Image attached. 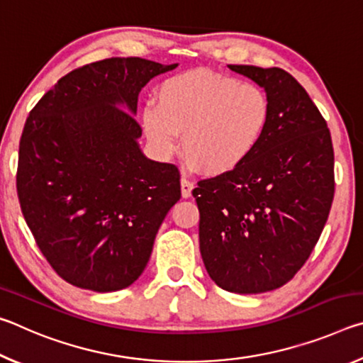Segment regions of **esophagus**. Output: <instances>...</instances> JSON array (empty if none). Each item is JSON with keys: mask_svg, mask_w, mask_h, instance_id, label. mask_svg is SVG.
I'll return each instance as SVG.
<instances>
[{"mask_svg": "<svg viewBox=\"0 0 363 363\" xmlns=\"http://www.w3.org/2000/svg\"><path fill=\"white\" fill-rule=\"evenodd\" d=\"M192 189H194V182L187 179L186 174H182L181 177V192L184 199H189L190 194H192Z\"/></svg>", "mask_w": 363, "mask_h": 363, "instance_id": "34e87169", "label": "esophagus"}]
</instances>
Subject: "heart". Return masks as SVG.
I'll list each match as a JSON object with an SVG mask.
<instances>
[{"label":"heart","mask_w":363,"mask_h":363,"mask_svg":"<svg viewBox=\"0 0 363 363\" xmlns=\"http://www.w3.org/2000/svg\"><path fill=\"white\" fill-rule=\"evenodd\" d=\"M270 101L266 91L235 77L195 69L168 78L157 102L143 108L152 145L171 155L182 133V153L206 174H225L253 157L266 136Z\"/></svg>","instance_id":"obj_1"}]
</instances>
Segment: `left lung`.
<instances>
[{
	"label": "left lung",
	"instance_id": "1",
	"mask_svg": "<svg viewBox=\"0 0 363 363\" xmlns=\"http://www.w3.org/2000/svg\"><path fill=\"white\" fill-rule=\"evenodd\" d=\"M270 101V121L248 162L199 181L200 253L223 290L255 294L290 281L327 223L335 195V153L327 121L290 73L229 65Z\"/></svg>",
	"mask_w": 363,
	"mask_h": 363
}]
</instances>
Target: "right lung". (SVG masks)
Masks as SVG:
<instances>
[{"mask_svg":"<svg viewBox=\"0 0 363 363\" xmlns=\"http://www.w3.org/2000/svg\"><path fill=\"white\" fill-rule=\"evenodd\" d=\"M176 67L140 57L83 65L28 115L17 167L21 210L43 256L73 286L106 293L136 281L181 199L179 169L140 152L134 118L140 89Z\"/></svg>","mask_w":363,"mask_h":363,"instance_id":"obj_1","label":"right lung"}]
</instances>
